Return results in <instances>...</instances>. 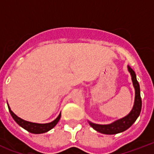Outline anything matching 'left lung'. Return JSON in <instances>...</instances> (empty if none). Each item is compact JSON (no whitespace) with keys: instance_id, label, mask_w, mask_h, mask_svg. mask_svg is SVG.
I'll return each instance as SVG.
<instances>
[{"instance_id":"obj_1","label":"left lung","mask_w":154,"mask_h":154,"mask_svg":"<svg viewBox=\"0 0 154 154\" xmlns=\"http://www.w3.org/2000/svg\"><path fill=\"white\" fill-rule=\"evenodd\" d=\"M128 70L130 72L132 77V82L134 84L135 89V101H134V107L132 109L131 112L125 117L112 122L109 125H98L94 124L89 122V125L93 127L96 131L104 134H117L122 132H124L134 124L137 118L140 115L141 110V98L140 94V85L138 82L137 81L136 74L131 67L128 66Z\"/></svg>"}]
</instances>
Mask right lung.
<instances>
[{
  "label": "right lung",
  "mask_w": 154,
  "mask_h": 154,
  "mask_svg": "<svg viewBox=\"0 0 154 154\" xmlns=\"http://www.w3.org/2000/svg\"><path fill=\"white\" fill-rule=\"evenodd\" d=\"M8 110H9V112H10L11 116L13 117V118L14 119L17 123L20 126H21L23 129H26L28 132H30L32 134H44V133H46V132L49 131L50 129H52L53 127L55 126L57 124V122H59V120L60 118V113L59 114L57 118H56L53 122H50V123H46V124H38V123H32V122H27V121H25V120L21 119L19 117H17V115L14 113V112L11 110L10 107L8 104Z\"/></svg>",
  "instance_id": "obj_1"
}]
</instances>
